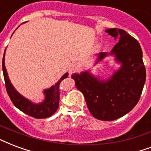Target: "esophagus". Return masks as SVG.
I'll return each instance as SVG.
<instances>
[{"instance_id":"obj_1","label":"esophagus","mask_w":151,"mask_h":151,"mask_svg":"<svg viewBox=\"0 0 151 151\" xmlns=\"http://www.w3.org/2000/svg\"><path fill=\"white\" fill-rule=\"evenodd\" d=\"M78 65L77 63H73V64H71V65L70 66V69H69V72L70 74H72L73 73H74L77 70H78Z\"/></svg>"}]
</instances>
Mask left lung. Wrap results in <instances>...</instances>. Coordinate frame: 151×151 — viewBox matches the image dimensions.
Wrapping results in <instances>:
<instances>
[{"mask_svg": "<svg viewBox=\"0 0 151 151\" xmlns=\"http://www.w3.org/2000/svg\"><path fill=\"white\" fill-rule=\"evenodd\" d=\"M105 32L119 41L111 53H100L96 63L109 55H115L116 61L121 63L120 69L108 80H100L88 71L71 77L83 93L93 116L111 121L128 113L139 102L146 81V68L141 47L134 37L122 29Z\"/></svg>", "mask_w": 151, "mask_h": 151, "instance_id": "8db88e82", "label": "left lung"}]
</instances>
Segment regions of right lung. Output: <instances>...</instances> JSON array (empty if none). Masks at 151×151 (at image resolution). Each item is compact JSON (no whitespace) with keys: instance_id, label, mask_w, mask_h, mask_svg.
Returning <instances> with one entry per match:
<instances>
[{"instance_id":"1","label":"right lung","mask_w":151,"mask_h":151,"mask_svg":"<svg viewBox=\"0 0 151 151\" xmlns=\"http://www.w3.org/2000/svg\"><path fill=\"white\" fill-rule=\"evenodd\" d=\"M4 54H5V50L2 60V69L4 73V82H5L7 93L13 104L20 111L36 119H44L52 116L58 108L59 84L63 79L67 78L68 73H65L55 86H51L50 88L45 89L43 92L45 94V100L42 103L34 104L20 95L12 85L4 65Z\"/></svg>"}]
</instances>
